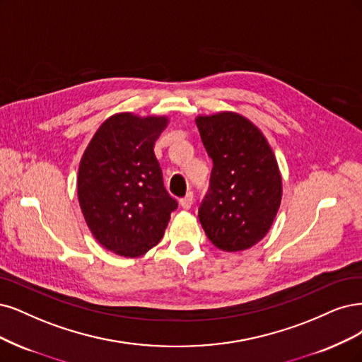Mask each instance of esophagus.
<instances>
[{"mask_svg": "<svg viewBox=\"0 0 362 362\" xmlns=\"http://www.w3.org/2000/svg\"><path fill=\"white\" fill-rule=\"evenodd\" d=\"M180 205L182 206V209H190L193 205V194L192 193H187L185 197H182L180 201Z\"/></svg>", "mask_w": 362, "mask_h": 362, "instance_id": "obj_1", "label": "esophagus"}]
</instances>
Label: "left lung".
<instances>
[{
  "label": "left lung",
  "mask_w": 362,
  "mask_h": 362,
  "mask_svg": "<svg viewBox=\"0 0 362 362\" xmlns=\"http://www.w3.org/2000/svg\"><path fill=\"white\" fill-rule=\"evenodd\" d=\"M196 126L213 160L199 221L220 250L252 248L265 238L281 204L277 158L256 124L236 112L197 115Z\"/></svg>",
  "instance_id": "8db88e82"
}]
</instances>
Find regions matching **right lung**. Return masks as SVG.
Returning a JSON list of instances; mask_svg holds the SVG:
<instances>
[{
    "mask_svg": "<svg viewBox=\"0 0 362 362\" xmlns=\"http://www.w3.org/2000/svg\"><path fill=\"white\" fill-rule=\"evenodd\" d=\"M166 115L118 112L102 122L82 154L78 201L98 244L139 257L163 238L177 201L163 185L154 145Z\"/></svg>",
    "mask_w": 362,
    "mask_h": 362,
    "instance_id": "obj_1",
    "label": "right lung"
}]
</instances>
